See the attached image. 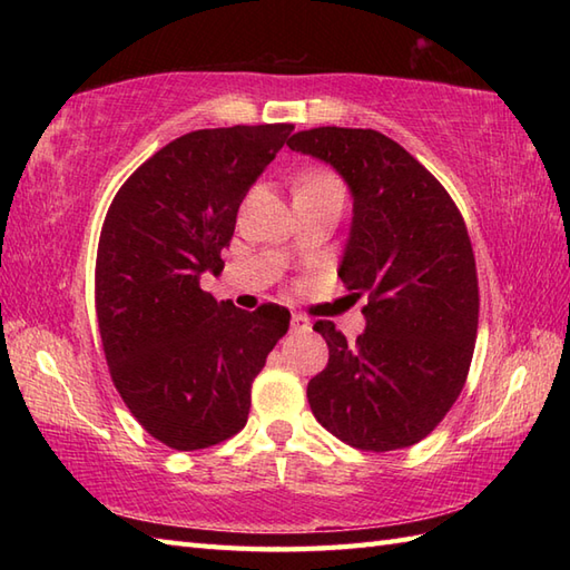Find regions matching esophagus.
I'll return each instance as SVG.
<instances>
[{"instance_id":"esophagus-1","label":"esophagus","mask_w":570,"mask_h":570,"mask_svg":"<svg viewBox=\"0 0 570 570\" xmlns=\"http://www.w3.org/2000/svg\"><path fill=\"white\" fill-rule=\"evenodd\" d=\"M292 331L294 333H306L311 331V321L306 316H292Z\"/></svg>"}]
</instances>
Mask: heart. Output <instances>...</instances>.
Returning <instances> with one entry per match:
<instances>
[{
    "label": "heart",
    "mask_w": 570,
    "mask_h": 570,
    "mask_svg": "<svg viewBox=\"0 0 570 570\" xmlns=\"http://www.w3.org/2000/svg\"><path fill=\"white\" fill-rule=\"evenodd\" d=\"M318 188H341V184H337V180L331 174L318 171V174H308V176L301 178L296 193H301V190H318Z\"/></svg>",
    "instance_id": "heart-1"
}]
</instances>
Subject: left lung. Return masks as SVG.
Wrapping results in <instances>:
<instances>
[{
	"label": "left lung",
	"instance_id": "obj_1",
	"mask_svg": "<svg viewBox=\"0 0 570 570\" xmlns=\"http://www.w3.org/2000/svg\"><path fill=\"white\" fill-rule=\"evenodd\" d=\"M292 151L333 166L353 196L337 276L367 294L355 345L318 321L328 365L308 382L323 429L360 451L409 448L463 390L478 335V274L463 215L404 147L374 129L318 127Z\"/></svg>",
	"mask_w": 570,
	"mask_h": 570
}]
</instances>
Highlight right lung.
Here are the masks:
<instances>
[{
    "mask_svg": "<svg viewBox=\"0 0 570 570\" xmlns=\"http://www.w3.org/2000/svg\"><path fill=\"white\" fill-rule=\"evenodd\" d=\"M292 129L190 131L144 161L107 210L95 264L107 365L135 419L176 451L245 429L252 382L288 331L286 308L217 304L200 274L223 272L239 203Z\"/></svg>",
    "mask_w": 570,
    "mask_h": 570,
    "instance_id": "add662e5",
    "label": "right lung"
}]
</instances>
